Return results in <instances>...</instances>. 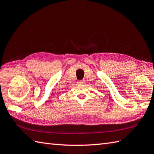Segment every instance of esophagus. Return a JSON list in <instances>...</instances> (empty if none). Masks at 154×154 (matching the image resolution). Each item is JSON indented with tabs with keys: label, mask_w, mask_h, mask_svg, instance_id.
<instances>
[{
	"label": "esophagus",
	"mask_w": 154,
	"mask_h": 154,
	"mask_svg": "<svg viewBox=\"0 0 154 154\" xmlns=\"http://www.w3.org/2000/svg\"><path fill=\"white\" fill-rule=\"evenodd\" d=\"M78 83H79V84H84L85 83V80H81V81H79Z\"/></svg>",
	"instance_id": "1"
}]
</instances>
